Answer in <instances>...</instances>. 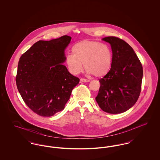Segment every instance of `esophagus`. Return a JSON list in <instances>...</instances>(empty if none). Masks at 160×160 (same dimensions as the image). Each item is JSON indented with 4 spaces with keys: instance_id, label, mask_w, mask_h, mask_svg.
I'll use <instances>...</instances> for the list:
<instances>
[{
    "instance_id": "esophagus-1",
    "label": "esophagus",
    "mask_w": 160,
    "mask_h": 160,
    "mask_svg": "<svg viewBox=\"0 0 160 160\" xmlns=\"http://www.w3.org/2000/svg\"><path fill=\"white\" fill-rule=\"evenodd\" d=\"M90 80L86 79V78H80V82H84V83H86V82H89Z\"/></svg>"
}]
</instances>
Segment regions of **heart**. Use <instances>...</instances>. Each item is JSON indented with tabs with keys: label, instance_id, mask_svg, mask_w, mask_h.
Masks as SVG:
<instances>
[{
	"label": "heart",
	"instance_id": "b5f03b06",
	"mask_svg": "<svg viewBox=\"0 0 160 160\" xmlns=\"http://www.w3.org/2000/svg\"><path fill=\"white\" fill-rule=\"evenodd\" d=\"M72 54L66 57L69 72L77 75L84 68L89 74L102 77L109 72L112 65V53L109 47L97 41L84 40L72 46Z\"/></svg>",
	"mask_w": 160,
	"mask_h": 160
}]
</instances>
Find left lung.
<instances>
[{
    "label": "left lung",
    "instance_id": "left-lung-1",
    "mask_svg": "<svg viewBox=\"0 0 160 160\" xmlns=\"http://www.w3.org/2000/svg\"><path fill=\"white\" fill-rule=\"evenodd\" d=\"M102 39L110 44L112 65L106 76L99 80L100 87L95 99L104 112L119 114L133 106L138 98L143 67L132 47L125 41L115 37Z\"/></svg>",
    "mask_w": 160,
    "mask_h": 160
}]
</instances>
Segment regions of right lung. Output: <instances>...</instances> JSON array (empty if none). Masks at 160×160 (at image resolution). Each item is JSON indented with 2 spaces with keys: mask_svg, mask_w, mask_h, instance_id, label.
I'll return each instance as SVG.
<instances>
[{
  "mask_svg": "<svg viewBox=\"0 0 160 160\" xmlns=\"http://www.w3.org/2000/svg\"><path fill=\"white\" fill-rule=\"evenodd\" d=\"M71 37L40 40L22 55L15 78L24 102L36 114L50 117L63 110L80 79L62 65Z\"/></svg>",
  "mask_w": 160,
  "mask_h": 160,
  "instance_id": "add662e5",
  "label": "right lung"
}]
</instances>
